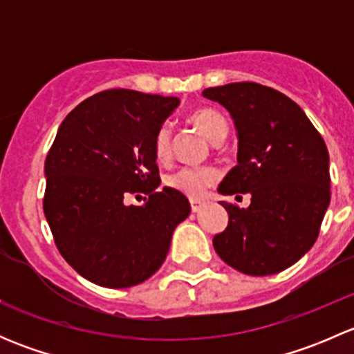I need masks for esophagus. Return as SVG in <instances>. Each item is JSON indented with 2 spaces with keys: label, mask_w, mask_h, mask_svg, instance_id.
<instances>
[{
  "label": "esophagus",
  "mask_w": 354,
  "mask_h": 354,
  "mask_svg": "<svg viewBox=\"0 0 354 354\" xmlns=\"http://www.w3.org/2000/svg\"><path fill=\"white\" fill-rule=\"evenodd\" d=\"M190 203H192V210H194V212H198V210L203 207L202 200H197V198H192Z\"/></svg>",
  "instance_id": "34e87169"
}]
</instances>
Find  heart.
I'll use <instances>...</instances> for the list:
<instances>
[{"label":"heart","instance_id":"b5f03b06","mask_svg":"<svg viewBox=\"0 0 354 354\" xmlns=\"http://www.w3.org/2000/svg\"><path fill=\"white\" fill-rule=\"evenodd\" d=\"M190 121L209 138L217 144L227 133V121L223 114L214 108H198L190 114ZM154 154L160 162H166L171 157V127L162 124L157 130L154 138ZM219 180V171L214 166H185L171 173L166 178L167 187L190 198H200Z\"/></svg>","mask_w":354,"mask_h":354}]
</instances>
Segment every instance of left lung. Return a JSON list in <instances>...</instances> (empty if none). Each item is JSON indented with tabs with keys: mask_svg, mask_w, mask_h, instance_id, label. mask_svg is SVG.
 I'll use <instances>...</instances> for the list:
<instances>
[{
	"mask_svg": "<svg viewBox=\"0 0 354 354\" xmlns=\"http://www.w3.org/2000/svg\"><path fill=\"white\" fill-rule=\"evenodd\" d=\"M202 95L230 111L238 135V164L217 192L252 197L246 209L223 202L230 221L214 248L248 276L281 272L312 248L329 207L326 142L295 101L266 85L236 82Z\"/></svg>",
	"mask_w": 354,
	"mask_h": 354,
	"instance_id": "left-lung-1",
	"label": "left lung"
}]
</instances>
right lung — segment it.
Wrapping results in <instances>:
<instances>
[{
	"instance_id": "1",
	"label": "right lung",
	"mask_w": 354,
	"mask_h": 354,
	"mask_svg": "<svg viewBox=\"0 0 354 354\" xmlns=\"http://www.w3.org/2000/svg\"><path fill=\"white\" fill-rule=\"evenodd\" d=\"M178 97L111 88L59 124L44 164V214L63 259L91 283L130 288L156 274L190 202L159 188L154 138ZM130 193L149 195L127 206Z\"/></svg>"
}]
</instances>
